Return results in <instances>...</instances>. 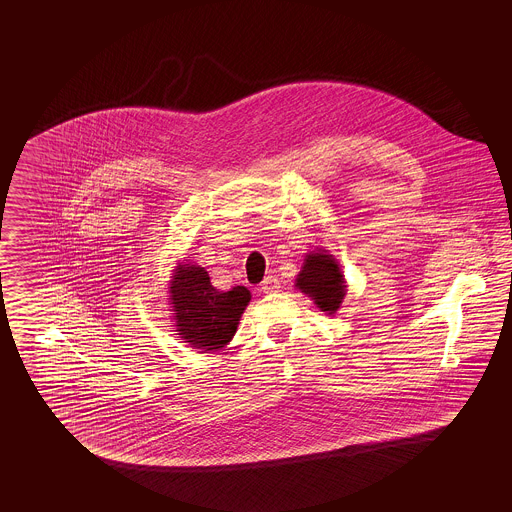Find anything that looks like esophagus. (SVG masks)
I'll return each mask as SVG.
<instances>
[{
  "mask_svg": "<svg viewBox=\"0 0 512 512\" xmlns=\"http://www.w3.org/2000/svg\"><path fill=\"white\" fill-rule=\"evenodd\" d=\"M261 291H263L264 295H270V293H278V278H274V276H268V278L264 279L263 285H261Z\"/></svg>",
  "mask_w": 512,
  "mask_h": 512,
  "instance_id": "esophagus-1",
  "label": "esophagus"
}]
</instances>
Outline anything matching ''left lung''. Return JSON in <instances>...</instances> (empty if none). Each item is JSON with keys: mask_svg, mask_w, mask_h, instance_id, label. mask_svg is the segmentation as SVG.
Returning a JSON list of instances; mask_svg holds the SVG:
<instances>
[{"mask_svg": "<svg viewBox=\"0 0 512 512\" xmlns=\"http://www.w3.org/2000/svg\"><path fill=\"white\" fill-rule=\"evenodd\" d=\"M296 289L310 296L317 308L328 315L340 310L343 296L347 293L340 264L326 249L310 251L304 259L302 270L296 276Z\"/></svg>", "mask_w": 512, "mask_h": 512, "instance_id": "8db88e82", "label": "left lung"}]
</instances>
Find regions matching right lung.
I'll list each match as a JSON object with an SVG mask.
<instances>
[{
	"label": "right lung",
	"instance_id": "right-lung-1",
	"mask_svg": "<svg viewBox=\"0 0 512 512\" xmlns=\"http://www.w3.org/2000/svg\"><path fill=\"white\" fill-rule=\"evenodd\" d=\"M169 302L178 336L201 353L219 351L233 340L238 321L251 300L246 287L219 291L197 264H178L172 272Z\"/></svg>",
	"mask_w": 512,
	"mask_h": 512
}]
</instances>
